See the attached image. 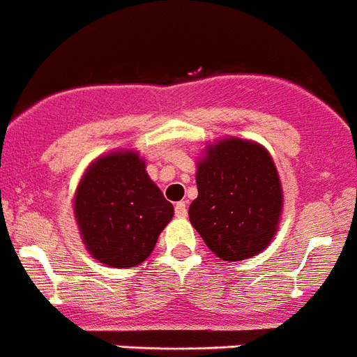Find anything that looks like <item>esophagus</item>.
<instances>
[{
    "mask_svg": "<svg viewBox=\"0 0 357 357\" xmlns=\"http://www.w3.org/2000/svg\"><path fill=\"white\" fill-rule=\"evenodd\" d=\"M175 215L178 216V218H185V215H188V208H185V202H178L175 206Z\"/></svg>",
    "mask_w": 357,
    "mask_h": 357,
    "instance_id": "obj_1",
    "label": "esophagus"
}]
</instances>
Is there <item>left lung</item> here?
<instances>
[{
    "mask_svg": "<svg viewBox=\"0 0 357 357\" xmlns=\"http://www.w3.org/2000/svg\"><path fill=\"white\" fill-rule=\"evenodd\" d=\"M197 190L191 225L216 257L248 260L269 245L282 216L283 191L264 146L236 137L206 146L197 164Z\"/></svg>",
    "mask_w": 357,
    "mask_h": 357,
    "instance_id": "8db88e82",
    "label": "left lung"
}]
</instances>
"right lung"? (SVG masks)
<instances>
[{"mask_svg": "<svg viewBox=\"0 0 357 357\" xmlns=\"http://www.w3.org/2000/svg\"><path fill=\"white\" fill-rule=\"evenodd\" d=\"M74 215L91 257L105 266L135 267L151 255L173 206L132 149L96 158L74 197Z\"/></svg>", "mask_w": 357, "mask_h": 357, "instance_id": "obj_1", "label": "right lung"}]
</instances>
